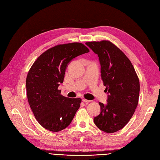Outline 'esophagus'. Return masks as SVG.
<instances>
[{"instance_id": "1", "label": "esophagus", "mask_w": 160, "mask_h": 160, "mask_svg": "<svg viewBox=\"0 0 160 160\" xmlns=\"http://www.w3.org/2000/svg\"><path fill=\"white\" fill-rule=\"evenodd\" d=\"M82 101L83 102H84L85 103H86V104H88V103H89V102H90L91 101H90L89 100H87V99H82Z\"/></svg>"}]
</instances>
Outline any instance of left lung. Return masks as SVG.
Returning <instances> with one entry per match:
<instances>
[{
  "label": "left lung",
  "instance_id": "1",
  "mask_svg": "<svg viewBox=\"0 0 160 160\" xmlns=\"http://www.w3.org/2000/svg\"><path fill=\"white\" fill-rule=\"evenodd\" d=\"M86 44L98 55L101 78L108 94L107 105L99 102L101 112L93 121L101 131L114 133L126 126L135 112L139 97V80L130 60L110 41Z\"/></svg>",
  "mask_w": 160,
  "mask_h": 160
}]
</instances>
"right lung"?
Instances as JSON below:
<instances>
[{
  "label": "right lung",
  "mask_w": 160,
  "mask_h": 160,
  "mask_svg": "<svg viewBox=\"0 0 160 160\" xmlns=\"http://www.w3.org/2000/svg\"><path fill=\"white\" fill-rule=\"evenodd\" d=\"M89 52L79 42L57 45L41 54L31 67L26 79L27 99L34 117L44 128L58 132L71 123L82 100L63 96L58 87L63 82L68 63Z\"/></svg>",
  "instance_id": "right-lung-1"
}]
</instances>
